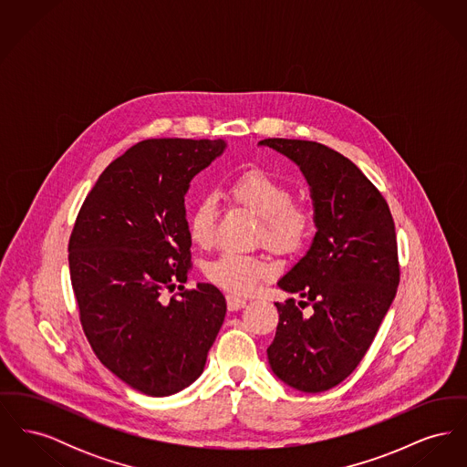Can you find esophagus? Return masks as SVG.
Instances as JSON below:
<instances>
[{"label": "esophagus", "instance_id": "1", "mask_svg": "<svg viewBox=\"0 0 467 467\" xmlns=\"http://www.w3.org/2000/svg\"><path fill=\"white\" fill-rule=\"evenodd\" d=\"M246 306V299L240 297L236 294H229L227 296V308L231 311L242 310Z\"/></svg>", "mask_w": 467, "mask_h": 467}]
</instances>
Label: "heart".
Returning <instances> with one entry per match:
<instances>
[{"mask_svg": "<svg viewBox=\"0 0 467 467\" xmlns=\"http://www.w3.org/2000/svg\"><path fill=\"white\" fill-rule=\"evenodd\" d=\"M229 200L248 208L261 219L259 238L280 255H294L310 242L315 217L306 204L294 201V192L282 180L259 168H248L227 185ZM217 201L204 196L189 215V238L198 246H210L215 238ZM206 278L233 294H248L273 275L271 263L236 252H223L204 266Z\"/></svg>", "mask_w": 467, "mask_h": 467, "instance_id": "b5f03b06", "label": "heart"}]
</instances>
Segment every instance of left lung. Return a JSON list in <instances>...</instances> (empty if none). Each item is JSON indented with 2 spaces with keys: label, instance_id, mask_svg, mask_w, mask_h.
<instances>
[{
  "label": "left lung",
  "instance_id": "left-lung-1",
  "mask_svg": "<svg viewBox=\"0 0 467 467\" xmlns=\"http://www.w3.org/2000/svg\"><path fill=\"white\" fill-rule=\"evenodd\" d=\"M261 145L301 168L317 225L308 254L278 280L303 301L275 303L280 318L269 366L301 392H324L354 373L396 297V227L381 192L348 157L308 140L267 138Z\"/></svg>",
  "mask_w": 467,
  "mask_h": 467
}]
</instances>
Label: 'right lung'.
<instances>
[{
  "label": "right lung",
  "instance_id": "1",
  "mask_svg": "<svg viewBox=\"0 0 467 467\" xmlns=\"http://www.w3.org/2000/svg\"><path fill=\"white\" fill-rule=\"evenodd\" d=\"M223 140H143L111 161L73 225L67 261L90 348L134 390L162 398L200 378L225 317L212 284L183 290L189 182ZM182 289L166 296L176 285Z\"/></svg>",
  "mask_w": 467,
  "mask_h": 467
}]
</instances>
